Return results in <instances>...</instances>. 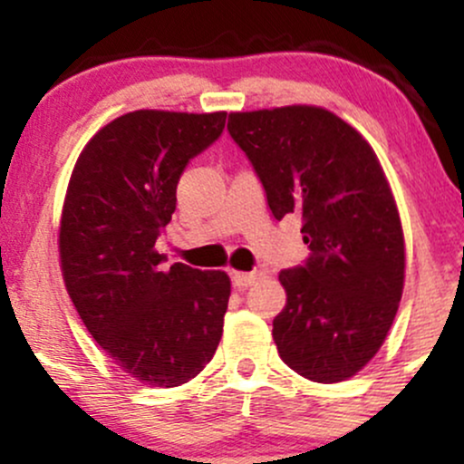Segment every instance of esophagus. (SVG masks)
I'll use <instances>...</instances> for the list:
<instances>
[{"instance_id":"1","label":"esophagus","mask_w":464,"mask_h":464,"mask_svg":"<svg viewBox=\"0 0 464 464\" xmlns=\"http://www.w3.org/2000/svg\"><path fill=\"white\" fill-rule=\"evenodd\" d=\"M259 276H262V273H257V270H253V273H233V284H236L239 290H246V287L253 285Z\"/></svg>"}]
</instances>
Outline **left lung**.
Wrapping results in <instances>:
<instances>
[{"label":"left lung","instance_id":"obj_1","mask_svg":"<svg viewBox=\"0 0 464 464\" xmlns=\"http://www.w3.org/2000/svg\"><path fill=\"white\" fill-rule=\"evenodd\" d=\"M228 135L262 180L275 220L296 214L310 257L281 270V360L321 384L349 380L386 340L403 292V231L364 137L318 106L228 115Z\"/></svg>","mask_w":464,"mask_h":464}]
</instances>
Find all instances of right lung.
I'll list each match as a JSON object with an SVG mask.
<instances>
[{
    "mask_svg": "<svg viewBox=\"0 0 464 464\" xmlns=\"http://www.w3.org/2000/svg\"><path fill=\"white\" fill-rule=\"evenodd\" d=\"M227 113L135 111L80 152L61 218L67 292L109 358L146 386L189 382L214 358L231 295L222 270L154 250L177 209L188 163L225 130Z\"/></svg>",
    "mask_w": 464,
    "mask_h": 464,
    "instance_id": "1",
    "label": "right lung"
}]
</instances>
